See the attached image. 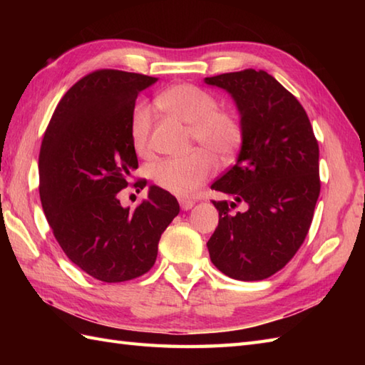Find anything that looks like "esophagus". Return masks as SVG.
<instances>
[{"label": "esophagus", "mask_w": 365, "mask_h": 365, "mask_svg": "<svg viewBox=\"0 0 365 365\" xmlns=\"http://www.w3.org/2000/svg\"><path fill=\"white\" fill-rule=\"evenodd\" d=\"M180 207H182V210H191V208L195 207V202L190 199H180Z\"/></svg>", "instance_id": "1"}]
</instances>
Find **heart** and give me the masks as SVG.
I'll use <instances>...</instances> for the list:
<instances>
[{
	"label": "heart",
	"mask_w": 365,
	"mask_h": 365,
	"mask_svg": "<svg viewBox=\"0 0 365 365\" xmlns=\"http://www.w3.org/2000/svg\"><path fill=\"white\" fill-rule=\"evenodd\" d=\"M157 105L170 118L190 125L191 141L210 150L221 160L234 157L243 139V130L234 114L218 110L213 96L191 84H177L157 97ZM152 111L138 105L131 118V141L138 153L149 150ZM215 170V160L207 150H195L185 157L166 158L152 168L160 188L178 197H188Z\"/></svg>",
	"instance_id": "1"
}]
</instances>
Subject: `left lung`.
Returning <instances> with one entry per match:
<instances>
[{"mask_svg": "<svg viewBox=\"0 0 365 365\" xmlns=\"http://www.w3.org/2000/svg\"><path fill=\"white\" fill-rule=\"evenodd\" d=\"M204 81L232 97L243 130L235 165L212 185L234 200H213L220 222L208 252L226 276L262 281L289 263L311 227L319 144L304 108L267 72L246 68ZM238 203L244 210L232 212Z\"/></svg>", "mask_w": 365, "mask_h": 365, "instance_id": "left-lung-1", "label": "left lung"}]
</instances>
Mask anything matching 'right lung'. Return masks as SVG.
Returning a JSON list of instances; mask_svg holds the SVG:
<instances>
[{"label": "right lung", "mask_w": 365, "mask_h": 365, "mask_svg": "<svg viewBox=\"0 0 365 365\" xmlns=\"http://www.w3.org/2000/svg\"><path fill=\"white\" fill-rule=\"evenodd\" d=\"M157 80L111 68L86 75L61 98L42 141L38 191L46 221L67 257L103 282L147 273L161 234L180 212L157 185L135 212L118 197L138 169L131 141L136 97ZM136 185L143 190L145 182Z\"/></svg>", "instance_id": "add662e5"}]
</instances>
